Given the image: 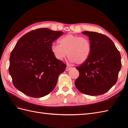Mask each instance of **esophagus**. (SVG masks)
Returning <instances> with one entry per match:
<instances>
[{
	"mask_svg": "<svg viewBox=\"0 0 128 128\" xmlns=\"http://www.w3.org/2000/svg\"><path fill=\"white\" fill-rule=\"evenodd\" d=\"M72 69V68H70V67H68V66H67L66 68V72H68V71H69V70Z\"/></svg>",
	"mask_w": 128,
	"mask_h": 128,
	"instance_id": "esophagus-1",
	"label": "esophagus"
}]
</instances>
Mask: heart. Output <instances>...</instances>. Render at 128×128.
I'll return each instance as SVG.
<instances>
[{
  "label": "heart",
  "instance_id": "1",
  "mask_svg": "<svg viewBox=\"0 0 128 128\" xmlns=\"http://www.w3.org/2000/svg\"><path fill=\"white\" fill-rule=\"evenodd\" d=\"M59 44H52L50 50L53 56L59 60L68 57L71 62L77 64L85 62L90 56L92 46L90 40L82 37L69 34L62 37Z\"/></svg>",
  "mask_w": 128,
  "mask_h": 128
}]
</instances>
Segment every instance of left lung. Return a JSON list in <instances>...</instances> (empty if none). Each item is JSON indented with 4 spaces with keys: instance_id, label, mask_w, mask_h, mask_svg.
Masks as SVG:
<instances>
[{
    "instance_id": "obj_1",
    "label": "left lung",
    "mask_w": 128,
    "mask_h": 128,
    "mask_svg": "<svg viewBox=\"0 0 128 128\" xmlns=\"http://www.w3.org/2000/svg\"><path fill=\"white\" fill-rule=\"evenodd\" d=\"M89 38L92 51L88 59L79 66L76 88L81 93L98 96L106 93L117 81L122 66L121 56L109 37L95 32L83 31Z\"/></svg>"
}]
</instances>
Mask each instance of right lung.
<instances>
[{
  "label": "right lung",
  "instance_id": "right-lung-1",
  "mask_svg": "<svg viewBox=\"0 0 128 128\" xmlns=\"http://www.w3.org/2000/svg\"><path fill=\"white\" fill-rule=\"evenodd\" d=\"M62 34V31L43 28L29 32L18 40L10 54L9 68L18 90L34 98L53 91L66 66L54 57L50 47Z\"/></svg>",
  "mask_w": 128,
  "mask_h": 128
}]
</instances>
